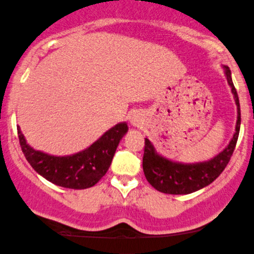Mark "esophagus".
<instances>
[{"label":"esophagus","instance_id":"esophagus-1","mask_svg":"<svg viewBox=\"0 0 254 254\" xmlns=\"http://www.w3.org/2000/svg\"><path fill=\"white\" fill-rule=\"evenodd\" d=\"M129 121H130V124H132L133 126H135V127H140L142 125V122H144V121H142V118L140 116V114H138V113L132 114Z\"/></svg>","mask_w":254,"mask_h":254}]
</instances>
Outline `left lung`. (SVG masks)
Masks as SVG:
<instances>
[{
    "label": "left lung",
    "instance_id": "8db88e82",
    "mask_svg": "<svg viewBox=\"0 0 254 254\" xmlns=\"http://www.w3.org/2000/svg\"><path fill=\"white\" fill-rule=\"evenodd\" d=\"M223 68L228 84L234 95L235 104L238 107V120H236L235 133L232 140L227 145L226 149L209 161L198 162V163H181L159 155L152 142L145 138L142 169L149 184L159 192L167 194H190L209 186L221 175L224 168L229 163L240 132L241 114L238 92L232 80V73L227 65H223Z\"/></svg>",
    "mask_w": 254,
    "mask_h": 254
}]
</instances>
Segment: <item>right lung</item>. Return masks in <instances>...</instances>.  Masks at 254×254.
Masks as SVG:
<instances>
[{
    "mask_svg": "<svg viewBox=\"0 0 254 254\" xmlns=\"http://www.w3.org/2000/svg\"><path fill=\"white\" fill-rule=\"evenodd\" d=\"M127 130L126 122H120L87 149L69 156H53L35 150L27 144L19 126L18 135L25 157L39 175L64 189L85 190L95 186L108 172L119 142Z\"/></svg>",
    "mask_w": 254,
    "mask_h": 254,
    "instance_id": "obj_1",
    "label": "right lung"
}]
</instances>
